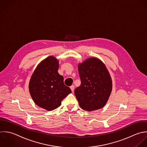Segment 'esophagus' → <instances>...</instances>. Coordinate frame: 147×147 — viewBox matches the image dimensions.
Masks as SVG:
<instances>
[{
	"mask_svg": "<svg viewBox=\"0 0 147 147\" xmlns=\"http://www.w3.org/2000/svg\"><path fill=\"white\" fill-rule=\"evenodd\" d=\"M70 89H71L72 92H74V85H71V86H70Z\"/></svg>",
	"mask_w": 147,
	"mask_h": 147,
	"instance_id": "obj_1",
	"label": "esophagus"
}]
</instances>
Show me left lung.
<instances>
[{"label":"left lung","mask_w":147,"mask_h":147,"mask_svg":"<svg viewBox=\"0 0 147 147\" xmlns=\"http://www.w3.org/2000/svg\"><path fill=\"white\" fill-rule=\"evenodd\" d=\"M81 84L74 90L80 107L87 111L102 108L112 89V81L105 64L99 59L89 58L78 65Z\"/></svg>","instance_id":"8db88e82"}]
</instances>
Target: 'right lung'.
<instances>
[{
    "label": "right lung",
    "mask_w": 147,
    "mask_h": 147,
    "mask_svg": "<svg viewBox=\"0 0 147 147\" xmlns=\"http://www.w3.org/2000/svg\"><path fill=\"white\" fill-rule=\"evenodd\" d=\"M58 61L53 56L43 60L34 70L29 82V92L34 102L48 111L61 105L71 92L65 85L63 77L58 73Z\"/></svg>",
    "instance_id": "right-lung-1"
}]
</instances>
